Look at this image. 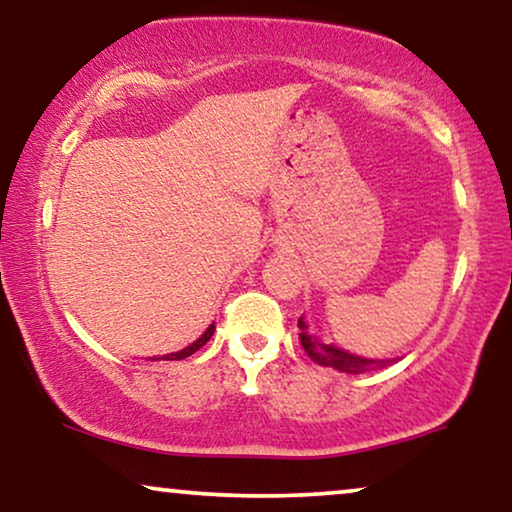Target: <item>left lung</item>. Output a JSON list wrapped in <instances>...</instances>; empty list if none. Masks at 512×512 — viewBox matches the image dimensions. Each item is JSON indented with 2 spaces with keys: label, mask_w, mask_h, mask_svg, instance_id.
I'll return each mask as SVG.
<instances>
[{
  "label": "left lung",
  "mask_w": 512,
  "mask_h": 512,
  "mask_svg": "<svg viewBox=\"0 0 512 512\" xmlns=\"http://www.w3.org/2000/svg\"><path fill=\"white\" fill-rule=\"evenodd\" d=\"M299 341H301V348L306 350V355L313 359L315 364L320 366H329V369H336L341 373H364V371H376V369H385V366H390L394 362H399L397 359H373V357H362V355H355V352H348L341 345H334V343H325L320 336L311 334V327H308V322L304 315L299 318Z\"/></svg>",
  "instance_id": "left-lung-1"
}]
</instances>
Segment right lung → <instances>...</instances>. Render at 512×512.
<instances>
[{"mask_svg":"<svg viewBox=\"0 0 512 512\" xmlns=\"http://www.w3.org/2000/svg\"><path fill=\"white\" fill-rule=\"evenodd\" d=\"M213 331H215V322H211V325H208V329L204 331V334H201L194 343L187 345V348L178 350V352H169V355H162V357H150V362H157V359H167V362H178V359L190 357V355H194V352H197V350L201 348V345H206L208 341H211Z\"/></svg>","mask_w":512,"mask_h":512,"instance_id":"right-lung-1","label":"right lung"}]
</instances>
